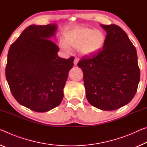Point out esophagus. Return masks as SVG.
<instances>
[{
  "instance_id": "34e87169",
  "label": "esophagus",
  "mask_w": 147,
  "mask_h": 147,
  "mask_svg": "<svg viewBox=\"0 0 147 147\" xmlns=\"http://www.w3.org/2000/svg\"><path fill=\"white\" fill-rule=\"evenodd\" d=\"M78 62V57L74 58V66L77 65Z\"/></svg>"
}]
</instances>
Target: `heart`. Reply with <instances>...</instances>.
<instances>
[{
	"mask_svg": "<svg viewBox=\"0 0 147 147\" xmlns=\"http://www.w3.org/2000/svg\"><path fill=\"white\" fill-rule=\"evenodd\" d=\"M106 41V35L101 30L86 27H77L66 32L60 48L69 52L70 48H80L84 55H92L100 51Z\"/></svg>",
	"mask_w": 147,
	"mask_h": 147,
	"instance_id": "obj_1",
	"label": "heart"
}]
</instances>
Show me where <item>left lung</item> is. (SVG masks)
I'll list each match as a JSON object with an SVG mask.
<instances>
[{"instance_id":"left-lung-1","label":"left lung","mask_w":147,"mask_h":147,"mask_svg":"<svg viewBox=\"0 0 147 147\" xmlns=\"http://www.w3.org/2000/svg\"><path fill=\"white\" fill-rule=\"evenodd\" d=\"M107 32L103 50L78 63L84 74L86 98L96 108L116 110L129 103L140 80L136 47L118 25H101Z\"/></svg>"}]
</instances>
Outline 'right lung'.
<instances>
[{"mask_svg":"<svg viewBox=\"0 0 147 147\" xmlns=\"http://www.w3.org/2000/svg\"><path fill=\"white\" fill-rule=\"evenodd\" d=\"M57 25H31L10 46L6 78L13 96L20 105L44 113L59 105L74 57L57 55L59 48L50 39Z\"/></svg>","mask_w":147,"mask_h":147,"instance_id":"obj_1","label":"right lung"}]
</instances>
